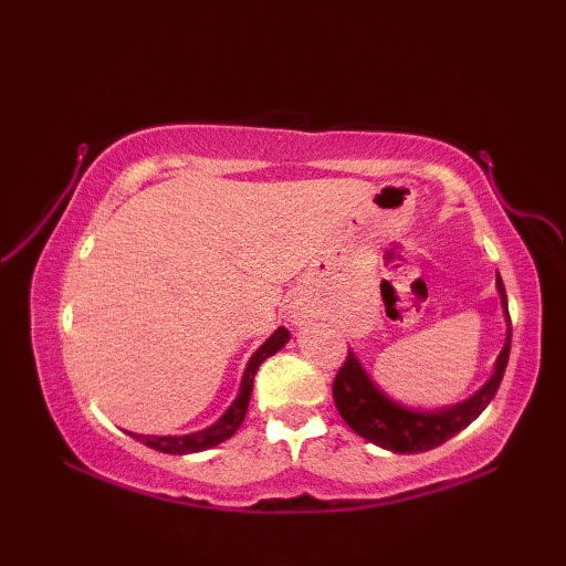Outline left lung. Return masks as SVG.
Here are the masks:
<instances>
[{
	"instance_id": "8db88e82",
	"label": "left lung",
	"mask_w": 566,
	"mask_h": 566,
	"mask_svg": "<svg viewBox=\"0 0 566 566\" xmlns=\"http://www.w3.org/2000/svg\"><path fill=\"white\" fill-rule=\"evenodd\" d=\"M499 294L503 308L509 314L506 290H503L501 276L496 280ZM511 355V318H509V338L506 345L496 359L494 377H491L482 389H479L472 399L457 403L444 411H413V408H403L387 399L375 384L369 381L365 369L359 367L357 357L347 353L343 367L333 379V399L338 406L345 423L350 426L359 438L379 444L384 450L413 454L438 448V444L448 442L457 432L464 430L472 420L484 411L489 401L494 399L499 391V384L506 371Z\"/></svg>"
}]
</instances>
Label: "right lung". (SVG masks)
<instances>
[{
  "instance_id": "obj_1",
  "label": "right lung",
  "mask_w": 566,
  "mask_h": 566,
  "mask_svg": "<svg viewBox=\"0 0 566 566\" xmlns=\"http://www.w3.org/2000/svg\"><path fill=\"white\" fill-rule=\"evenodd\" d=\"M286 340H290V331H286L284 326L276 328L270 338L264 340L260 350L250 357L243 381H240L238 399L231 403V408H228V411L219 420H216L211 428L191 432V436H179V438L177 436H136V432H128V436L136 438L143 444H148V448H153V450L167 452V454L201 452V450H209V448H216V444H221L223 440L233 436V432L240 428V423H243L248 403H250V394H252V381H255L260 365L268 357H272L276 350H282Z\"/></svg>"
}]
</instances>
